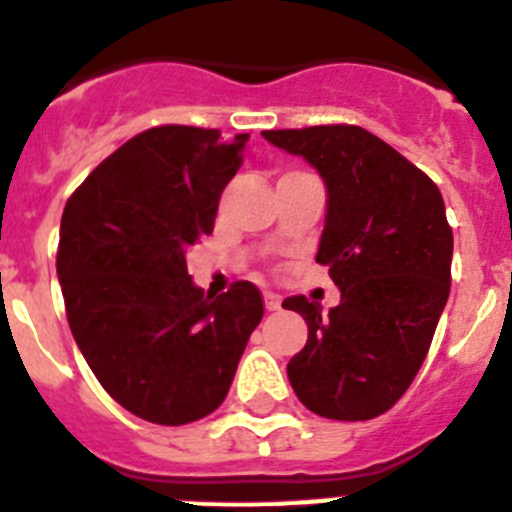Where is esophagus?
<instances>
[{"label": "esophagus", "mask_w": 512, "mask_h": 512, "mask_svg": "<svg viewBox=\"0 0 512 512\" xmlns=\"http://www.w3.org/2000/svg\"><path fill=\"white\" fill-rule=\"evenodd\" d=\"M264 305L266 310H279V305H282V297L277 295V292H264Z\"/></svg>", "instance_id": "esophagus-1"}]
</instances>
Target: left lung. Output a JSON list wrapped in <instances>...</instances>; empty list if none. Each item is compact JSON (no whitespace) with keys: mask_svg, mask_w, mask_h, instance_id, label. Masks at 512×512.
Returning <instances> with one entry per match:
<instances>
[{"mask_svg":"<svg viewBox=\"0 0 512 512\" xmlns=\"http://www.w3.org/2000/svg\"><path fill=\"white\" fill-rule=\"evenodd\" d=\"M264 138L323 176L328 212L315 261L341 289L330 312L302 295L282 302L307 323L289 384L315 415L372 420L405 395L449 300L454 233L443 197L359 125L264 130Z\"/></svg>","mask_w":512,"mask_h":512,"instance_id":"1","label":"left lung"}]
</instances>
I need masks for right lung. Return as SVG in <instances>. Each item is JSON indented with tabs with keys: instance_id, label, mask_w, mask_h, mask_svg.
Returning a JSON list of instances; mask_svg holds the SVG:
<instances>
[{
	"instance_id": "right-lung-1",
	"label": "right lung",
	"mask_w": 512,
	"mask_h": 512,
	"mask_svg": "<svg viewBox=\"0 0 512 512\" xmlns=\"http://www.w3.org/2000/svg\"><path fill=\"white\" fill-rule=\"evenodd\" d=\"M246 140L192 125L143 130L63 210L56 269L74 341L112 400L148 423H194L220 408L264 318L256 284L210 297L187 271Z\"/></svg>"
}]
</instances>
